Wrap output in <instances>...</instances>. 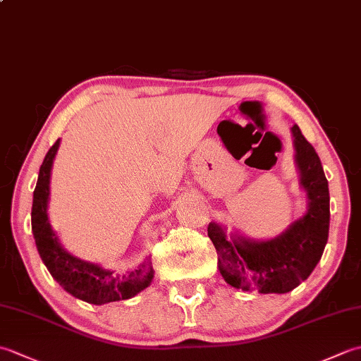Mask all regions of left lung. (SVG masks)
<instances>
[{
    "instance_id": "obj_1",
    "label": "left lung",
    "mask_w": 361,
    "mask_h": 361,
    "mask_svg": "<svg viewBox=\"0 0 361 361\" xmlns=\"http://www.w3.org/2000/svg\"><path fill=\"white\" fill-rule=\"evenodd\" d=\"M299 188L307 211L276 237L256 240L211 221L208 235L217 250L219 271L226 283L243 291L287 293L305 281L323 256L329 237V183L312 144L291 127Z\"/></svg>"
}]
</instances>
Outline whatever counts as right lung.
Masks as SVG:
<instances>
[{
    "label": "right lung",
    "instance_id": "add662e5",
    "mask_svg": "<svg viewBox=\"0 0 361 361\" xmlns=\"http://www.w3.org/2000/svg\"><path fill=\"white\" fill-rule=\"evenodd\" d=\"M59 147L60 140H57L46 153L34 190L30 221H32V234L38 255L52 278L68 293L82 299V301L102 305L133 298L144 288H147L153 281V267L150 260H145L135 270L124 273L109 270L102 265L88 262V260L68 252L49 224L48 204L51 195V172Z\"/></svg>",
    "mask_w": 361,
    "mask_h": 361
}]
</instances>
